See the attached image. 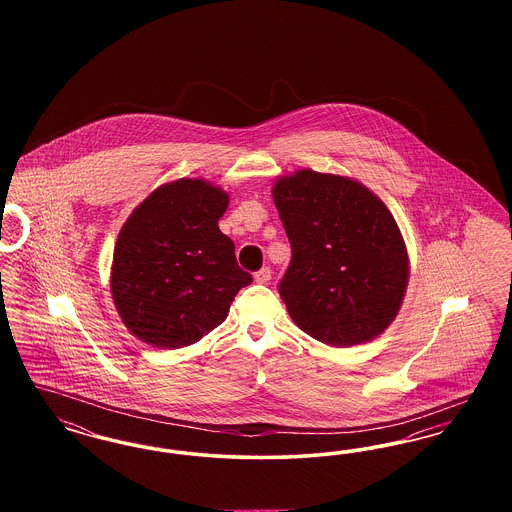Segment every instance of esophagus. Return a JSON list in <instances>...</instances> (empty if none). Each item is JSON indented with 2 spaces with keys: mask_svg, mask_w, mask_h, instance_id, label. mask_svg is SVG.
<instances>
[{
  "mask_svg": "<svg viewBox=\"0 0 512 512\" xmlns=\"http://www.w3.org/2000/svg\"><path fill=\"white\" fill-rule=\"evenodd\" d=\"M270 276H272V270L268 267H263L261 270H257V272H255V282H259V284H267L268 280H270Z\"/></svg>",
  "mask_w": 512,
  "mask_h": 512,
  "instance_id": "esophagus-1",
  "label": "esophagus"
}]
</instances>
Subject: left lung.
Segmentation results:
<instances>
[{
    "label": "left lung",
    "mask_w": 512,
    "mask_h": 512,
    "mask_svg": "<svg viewBox=\"0 0 512 512\" xmlns=\"http://www.w3.org/2000/svg\"><path fill=\"white\" fill-rule=\"evenodd\" d=\"M272 195L292 245L278 293L293 322L332 347L380 336L409 280L407 247L384 201L351 178L309 169L280 178Z\"/></svg>",
    "instance_id": "1"
}]
</instances>
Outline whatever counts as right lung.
<instances>
[{
  "label": "right lung",
  "mask_w": 512,
  "mask_h": 512,
  "mask_svg": "<svg viewBox=\"0 0 512 512\" xmlns=\"http://www.w3.org/2000/svg\"><path fill=\"white\" fill-rule=\"evenodd\" d=\"M228 194L199 178L157 188L122 226L111 292L126 328L153 347L178 349L215 330L251 274L238 267L219 219Z\"/></svg>",
  "instance_id": "obj_1"
}]
</instances>
